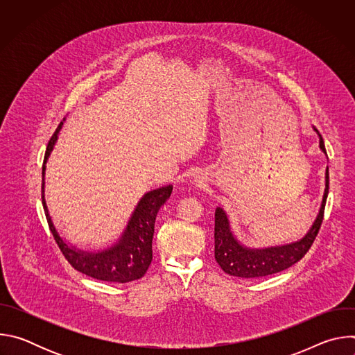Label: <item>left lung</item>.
I'll return each instance as SVG.
<instances>
[{
  "label": "left lung",
  "mask_w": 355,
  "mask_h": 355,
  "mask_svg": "<svg viewBox=\"0 0 355 355\" xmlns=\"http://www.w3.org/2000/svg\"><path fill=\"white\" fill-rule=\"evenodd\" d=\"M319 136H320V148L326 153L323 137L322 135ZM327 193H329V167L326 170V189L322 200V208L309 233L296 243L286 244L282 247H271L266 250H250L243 247L233 237L226 214L220 208H216V212H215V260L216 263L220 266V268L226 274L240 277V278H260V277L281 272L292 267L299 260L305 257V254L312 247L320 230L323 216H324Z\"/></svg>",
  "instance_id": "obj_1"
}]
</instances>
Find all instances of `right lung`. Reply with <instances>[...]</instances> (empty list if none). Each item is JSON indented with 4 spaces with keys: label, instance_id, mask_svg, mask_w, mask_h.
I'll return each instance as SVG.
<instances>
[{
    "label": "right lung",
    "instance_id": "right-lung-1",
    "mask_svg": "<svg viewBox=\"0 0 355 355\" xmlns=\"http://www.w3.org/2000/svg\"><path fill=\"white\" fill-rule=\"evenodd\" d=\"M62 128V123L58 126L53 136L50 137L49 144L46 147L44 162L42 167V204L44 209V215L47 219V225L52 232L60 251L63 252L64 259L70 263V266L81 274H85L98 281H107L115 284H126L141 278L148 270L151 260H153V243L155 234V222L159 209L166 204L173 192V187H163L155 191L147 192L136 207L129 225L116 245L110 250L94 252H83L76 250L74 247L67 245L63 239L58 234L52 219H50L43 188H44V163L50 155V151L56 143L58 133Z\"/></svg>",
    "mask_w": 355,
    "mask_h": 355
}]
</instances>
